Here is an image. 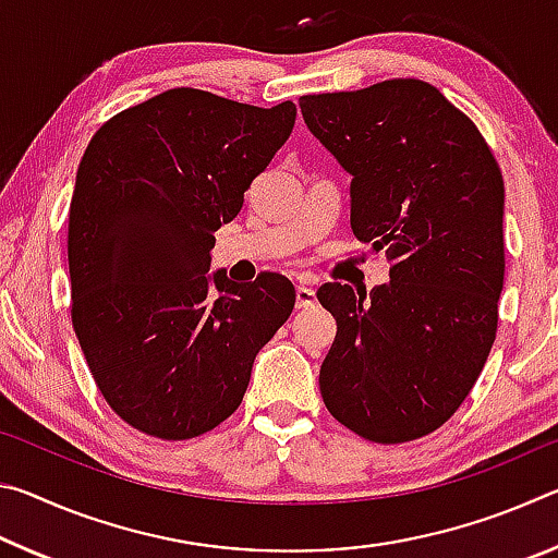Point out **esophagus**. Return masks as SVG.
Instances as JSON below:
<instances>
[{
    "label": "esophagus",
    "instance_id": "esophagus-1",
    "mask_svg": "<svg viewBox=\"0 0 558 558\" xmlns=\"http://www.w3.org/2000/svg\"><path fill=\"white\" fill-rule=\"evenodd\" d=\"M295 302H298V307H313L317 302L315 290L305 288V286H298L295 288Z\"/></svg>",
    "mask_w": 558,
    "mask_h": 558
}]
</instances>
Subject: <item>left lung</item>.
<instances>
[{
	"mask_svg": "<svg viewBox=\"0 0 558 558\" xmlns=\"http://www.w3.org/2000/svg\"><path fill=\"white\" fill-rule=\"evenodd\" d=\"M310 132L352 174V229L389 282L317 290L337 319L319 369L335 418L409 442L460 409L493 349L505 282V182L475 122L426 81L302 96Z\"/></svg>",
	"mask_w": 558,
	"mask_h": 558,
	"instance_id": "1",
	"label": "left lung"
}]
</instances>
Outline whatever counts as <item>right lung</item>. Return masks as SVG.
<instances>
[{"mask_svg": "<svg viewBox=\"0 0 558 558\" xmlns=\"http://www.w3.org/2000/svg\"><path fill=\"white\" fill-rule=\"evenodd\" d=\"M290 100L256 108L172 88L93 135L69 209L71 319L102 399L162 440L239 409L258 349L295 307L278 272L206 276L214 233L295 125Z\"/></svg>", "mask_w": 558, "mask_h": 558, "instance_id": "right-lung-1", "label": "right lung"}]
</instances>
